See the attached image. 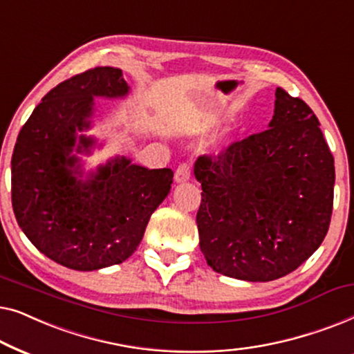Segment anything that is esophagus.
I'll return each mask as SVG.
<instances>
[{
    "label": "esophagus",
    "instance_id": "1",
    "mask_svg": "<svg viewBox=\"0 0 354 354\" xmlns=\"http://www.w3.org/2000/svg\"><path fill=\"white\" fill-rule=\"evenodd\" d=\"M192 174V167L188 162H182L178 164L177 171H176V182H187L190 178Z\"/></svg>",
    "mask_w": 354,
    "mask_h": 354
}]
</instances>
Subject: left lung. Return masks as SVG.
<instances>
[{"mask_svg":"<svg viewBox=\"0 0 354 354\" xmlns=\"http://www.w3.org/2000/svg\"><path fill=\"white\" fill-rule=\"evenodd\" d=\"M200 248L216 272L269 282L299 268L326 239L335 166L303 100L275 90L269 129L195 162Z\"/></svg>","mask_w":354,"mask_h":354,"instance_id":"obj_1","label":"left lung"}]
</instances>
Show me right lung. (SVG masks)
Listing matches in <instances>:
<instances>
[{
	"label": "right lung",
	"instance_id": "right-lung-1",
	"mask_svg": "<svg viewBox=\"0 0 354 354\" xmlns=\"http://www.w3.org/2000/svg\"><path fill=\"white\" fill-rule=\"evenodd\" d=\"M118 67H95L61 82L19 132L11 161L17 224L43 254L75 270L122 263L143 239L154 209L171 190V169H147L118 158L88 180L75 177L77 130L90 127L93 96L127 95ZM82 148L93 140L80 137Z\"/></svg>",
	"mask_w": 354,
	"mask_h": 354
}]
</instances>
